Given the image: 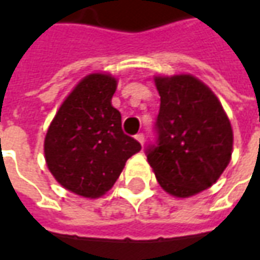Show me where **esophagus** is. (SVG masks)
I'll return each instance as SVG.
<instances>
[{
    "instance_id": "34e87169",
    "label": "esophagus",
    "mask_w": 260,
    "mask_h": 260,
    "mask_svg": "<svg viewBox=\"0 0 260 260\" xmlns=\"http://www.w3.org/2000/svg\"><path fill=\"white\" fill-rule=\"evenodd\" d=\"M135 138H136V141L139 142L141 145H143V142H145V135H143V134H138Z\"/></svg>"
}]
</instances>
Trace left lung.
Wrapping results in <instances>:
<instances>
[{
	"label": "left lung",
	"instance_id": "obj_1",
	"mask_svg": "<svg viewBox=\"0 0 260 260\" xmlns=\"http://www.w3.org/2000/svg\"><path fill=\"white\" fill-rule=\"evenodd\" d=\"M154 83L160 110L147 161L164 191L189 198L212 186L229 166L231 124L214 93L195 76H156Z\"/></svg>",
	"mask_w": 260,
	"mask_h": 260
}]
</instances>
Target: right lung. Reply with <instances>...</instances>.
<instances>
[{
	"mask_svg": "<svg viewBox=\"0 0 260 260\" xmlns=\"http://www.w3.org/2000/svg\"><path fill=\"white\" fill-rule=\"evenodd\" d=\"M117 79L91 74L61 104L44 139V154L54 178L68 191L99 198L114 185L126 160L141 143L125 135L121 113L111 99Z\"/></svg>",
	"mask_w": 260,
	"mask_h": 260,
	"instance_id": "obj_1",
	"label": "right lung"
}]
</instances>
